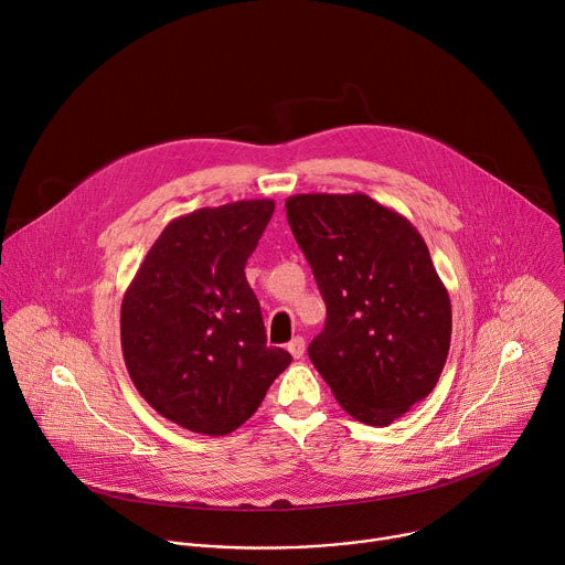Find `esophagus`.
Instances as JSON below:
<instances>
[{
    "label": "esophagus",
    "mask_w": 565,
    "mask_h": 565,
    "mask_svg": "<svg viewBox=\"0 0 565 565\" xmlns=\"http://www.w3.org/2000/svg\"><path fill=\"white\" fill-rule=\"evenodd\" d=\"M287 351L291 353L294 360H300L302 355H306V339H302V337H294V339L287 343Z\"/></svg>",
    "instance_id": "1"
}]
</instances>
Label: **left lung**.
<instances>
[{"mask_svg":"<svg viewBox=\"0 0 565 565\" xmlns=\"http://www.w3.org/2000/svg\"><path fill=\"white\" fill-rule=\"evenodd\" d=\"M287 220L326 300L308 355L353 418L386 427L437 386L452 310L425 239L366 194H294Z\"/></svg>","mask_w":565,"mask_h":565,"instance_id":"8db88e82","label":"left lung"}]
</instances>
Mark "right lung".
Here are the masks:
<instances>
[{"mask_svg":"<svg viewBox=\"0 0 565 565\" xmlns=\"http://www.w3.org/2000/svg\"><path fill=\"white\" fill-rule=\"evenodd\" d=\"M271 199L199 207L169 222L121 300V353L167 420L224 437L248 420L291 355L267 345L246 259Z\"/></svg>","mask_w":565,"mask_h":565,"instance_id":"1","label":"right lung"}]
</instances>
